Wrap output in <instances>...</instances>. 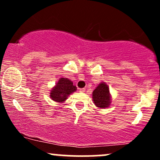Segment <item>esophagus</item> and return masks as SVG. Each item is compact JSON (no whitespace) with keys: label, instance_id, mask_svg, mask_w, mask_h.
Here are the masks:
<instances>
[{"label":"esophagus","instance_id":"esophagus-1","mask_svg":"<svg viewBox=\"0 0 160 160\" xmlns=\"http://www.w3.org/2000/svg\"><path fill=\"white\" fill-rule=\"evenodd\" d=\"M85 91H86L85 88H82V89H79V92H85Z\"/></svg>","mask_w":160,"mask_h":160}]
</instances>
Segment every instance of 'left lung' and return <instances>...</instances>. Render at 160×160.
<instances>
[{
    "instance_id": "left-lung-1",
    "label": "left lung",
    "mask_w": 160,
    "mask_h": 160,
    "mask_svg": "<svg viewBox=\"0 0 160 160\" xmlns=\"http://www.w3.org/2000/svg\"><path fill=\"white\" fill-rule=\"evenodd\" d=\"M92 99L96 107L106 108L111 103V96L109 87L105 82H102L92 92Z\"/></svg>"
}]
</instances>
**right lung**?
<instances>
[{"label": "right lung", "instance_id": "add662e5", "mask_svg": "<svg viewBox=\"0 0 160 160\" xmlns=\"http://www.w3.org/2000/svg\"><path fill=\"white\" fill-rule=\"evenodd\" d=\"M77 90L76 86L68 78H62L58 80L54 87L50 91V98L55 102L61 103L64 102L71 93Z\"/></svg>", "mask_w": 160, "mask_h": 160}]
</instances>
